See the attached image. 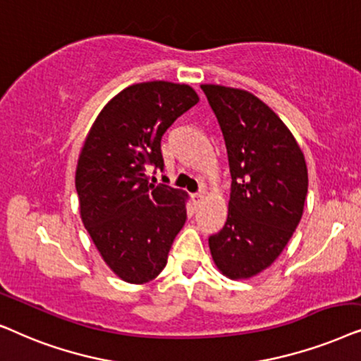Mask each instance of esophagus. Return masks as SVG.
<instances>
[{
    "instance_id": "34e87169",
    "label": "esophagus",
    "mask_w": 361,
    "mask_h": 361,
    "mask_svg": "<svg viewBox=\"0 0 361 361\" xmlns=\"http://www.w3.org/2000/svg\"><path fill=\"white\" fill-rule=\"evenodd\" d=\"M191 198H193V203L195 204H200L201 201H203V198H204V193H203V191H198V193L191 195Z\"/></svg>"
}]
</instances>
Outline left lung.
<instances>
[{"label": "left lung", "instance_id": "8db88e82", "mask_svg": "<svg viewBox=\"0 0 361 361\" xmlns=\"http://www.w3.org/2000/svg\"><path fill=\"white\" fill-rule=\"evenodd\" d=\"M218 118L231 171L229 213L209 236L216 266L249 279L279 257L300 223L309 186L304 153L284 122L256 95L201 85Z\"/></svg>", "mask_w": 361, "mask_h": 361}]
</instances>
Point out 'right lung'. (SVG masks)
<instances>
[{
	"instance_id": "obj_1",
	"label": "right lung",
	"mask_w": 361,
	"mask_h": 361,
	"mask_svg": "<svg viewBox=\"0 0 361 361\" xmlns=\"http://www.w3.org/2000/svg\"><path fill=\"white\" fill-rule=\"evenodd\" d=\"M198 100L186 84H133L105 105L84 142L75 170L82 223L105 264L130 284L161 272L186 221L183 191L152 185L147 168L163 171V133Z\"/></svg>"
}]
</instances>
